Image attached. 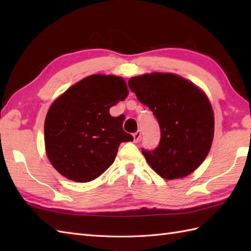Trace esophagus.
I'll use <instances>...</instances> for the list:
<instances>
[{"label":"esophagus","mask_w":251,"mask_h":251,"mask_svg":"<svg viewBox=\"0 0 251 251\" xmlns=\"http://www.w3.org/2000/svg\"><path fill=\"white\" fill-rule=\"evenodd\" d=\"M132 137H134V141L135 142H138L140 140L141 138V131L140 130H137L134 135H132Z\"/></svg>","instance_id":"34e87169"}]
</instances>
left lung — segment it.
Instances as JSON below:
<instances>
[{"mask_svg": "<svg viewBox=\"0 0 251 251\" xmlns=\"http://www.w3.org/2000/svg\"><path fill=\"white\" fill-rule=\"evenodd\" d=\"M128 86L150 109L161 128V141L142 154L154 172L167 180L183 178L204 162L215 131L207 96L193 83L172 73L131 77Z\"/></svg>", "mask_w": 251, "mask_h": 251, "instance_id": "8db88e82", "label": "left lung"}]
</instances>
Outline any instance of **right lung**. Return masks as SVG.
<instances>
[{
	"mask_svg": "<svg viewBox=\"0 0 251 251\" xmlns=\"http://www.w3.org/2000/svg\"><path fill=\"white\" fill-rule=\"evenodd\" d=\"M128 95L120 76L95 74L57 98L47 112L44 139L47 157L58 173L75 182H88L113 164L122 142L134 138L110 108Z\"/></svg>",
	"mask_w": 251,
	"mask_h": 251,
	"instance_id": "right-lung-1",
	"label": "right lung"
}]
</instances>
